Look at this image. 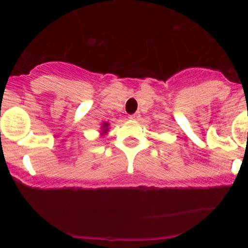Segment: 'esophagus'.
<instances>
[{"instance_id":"1","label":"esophagus","mask_w":248,"mask_h":248,"mask_svg":"<svg viewBox=\"0 0 248 248\" xmlns=\"http://www.w3.org/2000/svg\"><path fill=\"white\" fill-rule=\"evenodd\" d=\"M140 118V114H132V115H129V119H132V120H138V119Z\"/></svg>"}]
</instances>
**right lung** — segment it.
Wrapping results in <instances>:
<instances>
[{
    "label": "right lung",
    "mask_w": 248,
    "mask_h": 248,
    "mask_svg": "<svg viewBox=\"0 0 248 248\" xmlns=\"http://www.w3.org/2000/svg\"><path fill=\"white\" fill-rule=\"evenodd\" d=\"M107 127H108V124H104V126H102V132H107Z\"/></svg>",
    "instance_id": "right-lung-1"
}]
</instances>
